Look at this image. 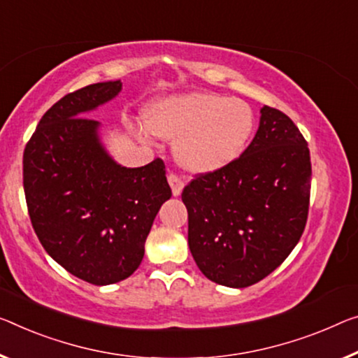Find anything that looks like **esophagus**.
<instances>
[{
    "label": "esophagus",
    "instance_id": "esophagus-1",
    "mask_svg": "<svg viewBox=\"0 0 358 358\" xmlns=\"http://www.w3.org/2000/svg\"><path fill=\"white\" fill-rule=\"evenodd\" d=\"M168 182H169V185H171V190H173V195H174V196H179L180 194H182L184 182H182V179H180L178 174L169 173V176H168Z\"/></svg>",
    "mask_w": 358,
    "mask_h": 358
}]
</instances>
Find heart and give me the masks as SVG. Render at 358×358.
I'll return each instance as SVG.
<instances>
[{
	"label": "heart",
	"mask_w": 358,
	"mask_h": 358,
	"mask_svg": "<svg viewBox=\"0 0 358 358\" xmlns=\"http://www.w3.org/2000/svg\"><path fill=\"white\" fill-rule=\"evenodd\" d=\"M144 120L152 134L176 141V162L192 174H210L232 164L245 152L256 126L248 103L214 92L160 99L148 106ZM139 137L147 139L144 133Z\"/></svg>",
	"instance_id": "1"
}]
</instances>
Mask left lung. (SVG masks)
Instances as JSON below:
<instances>
[{"label": "left lung", "instance_id": "8db88e82", "mask_svg": "<svg viewBox=\"0 0 358 358\" xmlns=\"http://www.w3.org/2000/svg\"><path fill=\"white\" fill-rule=\"evenodd\" d=\"M310 176L309 147L298 126L264 106L248 148L182 190L189 248L203 275L246 288L272 273L304 232Z\"/></svg>", "mask_w": 358, "mask_h": 358}]
</instances>
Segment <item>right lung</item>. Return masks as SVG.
I'll list each match as a JSON object with an SVG mask.
<instances>
[{
    "instance_id": "1",
    "label": "right lung",
    "mask_w": 358,
    "mask_h": 358,
    "mask_svg": "<svg viewBox=\"0 0 358 358\" xmlns=\"http://www.w3.org/2000/svg\"><path fill=\"white\" fill-rule=\"evenodd\" d=\"M122 81L70 92L43 115L24 152V190L38 240L65 271L87 283L128 278L144 257L153 219L171 189L160 158L126 168L108 155L96 120Z\"/></svg>"
}]
</instances>
